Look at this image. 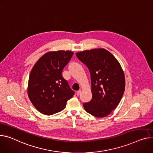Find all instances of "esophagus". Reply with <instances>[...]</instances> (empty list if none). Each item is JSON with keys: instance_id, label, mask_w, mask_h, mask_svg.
<instances>
[{"instance_id": "34e87169", "label": "esophagus", "mask_w": 153, "mask_h": 153, "mask_svg": "<svg viewBox=\"0 0 153 153\" xmlns=\"http://www.w3.org/2000/svg\"><path fill=\"white\" fill-rule=\"evenodd\" d=\"M81 92H82V91H81V90H79V91H77L76 92L77 95V96H79V95L81 94Z\"/></svg>"}]
</instances>
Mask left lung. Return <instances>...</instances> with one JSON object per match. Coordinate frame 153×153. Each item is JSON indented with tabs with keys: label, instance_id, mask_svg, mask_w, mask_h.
I'll return each instance as SVG.
<instances>
[{
	"label": "left lung",
	"instance_id": "1",
	"mask_svg": "<svg viewBox=\"0 0 153 153\" xmlns=\"http://www.w3.org/2000/svg\"><path fill=\"white\" fill-rule=\"evenodd\" d=\"M76 56L89 69L92 99L83 105L98 118L108 115L119 104L125 89V77L117 59L105 49L77 52Z\"/></svg>",
	"mask_w": 153,
	"mask_h": 153
}]
</instances>
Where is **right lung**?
I'll list each match as a JSON object with an SVG mask.
<instances>
[{"label":"right lung","mask_w":153,"mask_h":153,"mask_svg":"<svg viewBox=\"0 0 153 153\" xmlns=\"http://www.w3.org/2000/svg\"><path fill=\"white\" fill-rule=\"evenodd\" d=\"M73 54L69 51L48 52L33 66L29 76L27 93L40 113L51 115L59 112L73 97L74 91L62 74Z\"/></svg>","instance_id":"1"}]
</instances>
